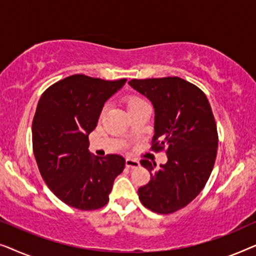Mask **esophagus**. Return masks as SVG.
<instances>
[{
    "label": "esophagus",
    "mask_w": 256,
    "mask_h": 256,
    "mask_svg": "<svg viewBox=\"0 0 256 256\" xmlns=\"http://www.w3.org/2000/svg\"><path fill=\"white\" fill-rule=\"evenodd\" d=\"M126 166L129 168V169H134V168L140 166V162L135 158H127L126 160Z\"/></svg>",
    "instance_id": "esophagus-1"
}]
</instances>
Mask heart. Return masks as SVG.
<instances>
[{"mask_svg": "<svg viewBox=\"0 0 256 256\" xmlns=\"http://www.w3.org/2000/svg\"><path fill=\"white\" fill-rule=\"evenodd\" d=\"M126 104H127V108L129 112L138 110V108H141L144 106H149L148 101H146L143 96H138V94H130V96H128L127 99H126ZM104 110H106V108H104L102 112H101V114H104Z\"/></svg>", "mask_w": 256, "mask_h": 256, "instance_id": "1", "label": "heart"}]
</instances>
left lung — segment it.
Wrapping results in <instances>:
<instances>
[{"mask_svg": "<svg viewBox=\"0 0 256 256\" xmlns=\"http://www.w3.org/2000/svg\"><path fill=\"white\" fill-rule=\"evenodd\" d=\"M155 107L152 150L166 152L168 162L142 160L150 180L138 188L143 206L170 214L194 200L208 183L218 150V130L205 93L180 76L132 79Z\"/></svg>", "mask_w": 256, "mask_h": 256, "instance_id": "left-lung-1", "label": "left lung"}]
</instances>
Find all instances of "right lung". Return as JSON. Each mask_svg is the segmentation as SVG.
Listing matches in <instances>:
<instances>
[{"label":"right lung","instance_id":"add662e5","mask_svg":"<svg viewBox=\"0 0 256 256\" xmlns=\"http://www.w3.org/2000/svg\"><path fill=\"white\" fill-rule=\"evenodd\" d=\"M126 82L73 74L45 90L38 101L32 120L34 155L48 188L66 205L94 211L110 200L126 160L115 154L93 157L88 135L104 102Z\"/></svg>","mask_w":256,"mask_h":256}]
</instances>
